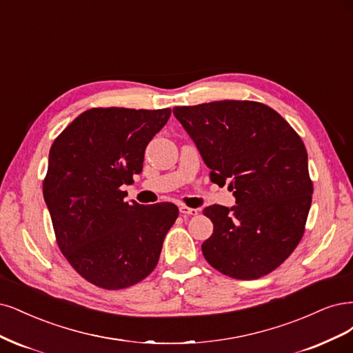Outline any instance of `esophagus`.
Returning a JSON list of instances; mask_svg holds the SVG:
<instances>
[{
	"instance_id": "esophagus-1",
	"label": "esophagus",
	"mask_w": 353,
	"mask_h": 353,
	"mask_svg": "<svg viewBox=\"0 0 353 353\" xmlns=\"http://www.w3.org/2000/svg\"><path fill=\"white\" fill-rule=\"evenodd\" d=\"M179 210L183 215H196L198 214L196 208H190V207H186V205H181Z\"/></svg>"
}]
</instances>
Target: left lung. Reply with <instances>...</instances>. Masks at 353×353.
<instances>
[{"label":"left lung","mask_w":353,"mask_h":353,"mask_svg":"<svg viewBox=\"0 0 353 353\" xmlns=\"http://www.w3.org/2000/svg\"><path fill=\"white\" fill-rule=\"evenodd\" d=\"M217 185L230 181L236 205H211L208 264L237 280L270 274L301 242L312 202L308 154L277 111L256 101L174 107Z\"/></svg>","instance_id":"obj_1"}]
</instances>
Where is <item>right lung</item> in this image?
Listing matches in <instances>:
<instances>
[{
    "label": "right lung",
    "mask_w": 353,
    "mask_h": 353,
    "mask_svg": "<svg viewBox=\"0 0 353 353\" xmlns=\"http://www.w3.org/2000/svg\"><path fill=\"white\" fill-rule=\"evenodd\" d=\"M172 110L90 108L57 136L43 179L55 241L89 283L120 290L142 281L160 259L179 217L172 202H124L145 150Z\"/></svg>",
    "instance_id": "obj_1"
}]
</instances>
